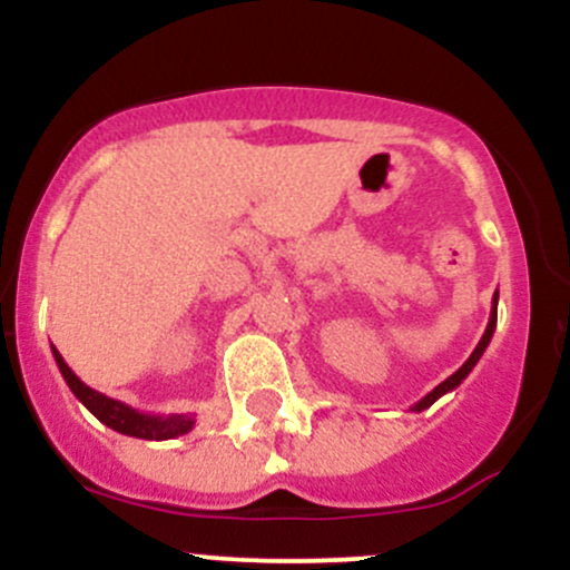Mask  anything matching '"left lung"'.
Instances as JSON below:
<instances>
[{
	"mask_svg": "<svg viewBox=\"0 0 570 570\" xmlns=\"http://www.w3.org/2000/svg\"><path fill=\"white\" fill-rule=\"evenodd\" d=\"M495 318H499V292L493 294V307H490V322H488V326H485V335L480 337V343H476V348L472 351V356H469L466 362H463V367H461V370H455L453 375L448 377V381H442L440 385H436L434 391H429V394L423 396L421 402H417V404H412V407H410L412 412H423V410H426V407H431V404H434L436 399L448 394V391H455L458 385H461L463 381H466V377H469V372L474 370V364L480 362V358H482V353H485V348H488V345H490V340H493V332H495Z\"/></svg>",
	"mask_w": 570,
	"mask_h": 570,
	"instance_id": "1",
	"label": "left lung"
}]
</instances>
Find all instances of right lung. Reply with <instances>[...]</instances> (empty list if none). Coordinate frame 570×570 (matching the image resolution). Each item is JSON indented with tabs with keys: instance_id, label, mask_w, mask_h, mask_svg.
Instances as JSON below:
<instances>
[{
	"instance_id": "1",
	"label": "right lung",
	"mask_w": 570,
	"mask_h": 570,
	"mask_svg": "<svg viewBox=\"0 0 570 570\" xmlns=\"http://www.w3.org/2000/svg\"><path fill=\"white\" fill-rule=\"evenodd\" d=\"M53 356H56L58 370H61L63 381H67V385L71 389V394L80 399L85 407L94 412L104 426L120 431V434L126 436H136V440H155V442L174 440V436H181L187 434V431H193L195 415H179V412H174V415H149V412L128 407L126 402H117V399L101 394V391L90 389V385H85L80 377L71 372V367L63 362V356L56 348H53Z\"/></svg>"
}]
</instances>
